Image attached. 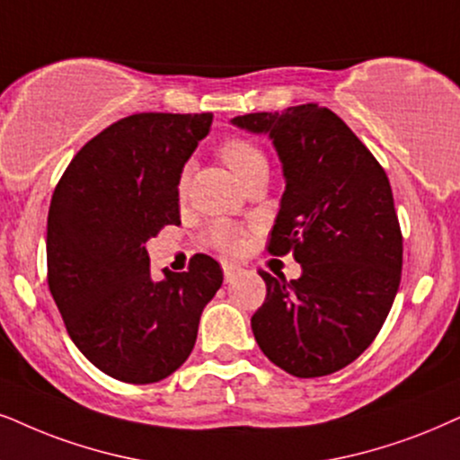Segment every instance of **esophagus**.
I'll return each instance as SVG.
<instances>
[{"instance_id": "1", "label": "esophagus", "mask_w": 460, "mask_h": 460, "mask_svg": "<svg viewBox=\"0 0 460 460\" xmlns=\"http://www.w3.org/2000/svg\"><path fill=\"white\" fill-rule=\"evenodd\" d=\"M242 267L235 265V263H229V261H225L223 263V273H225V282H234L237 276H240Z\"/></svg>"}]
</instances>
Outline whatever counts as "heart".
<instances>
[{
	"label": "heart",
	"instance_id": "obj_1",
	"mask_svg": "<svg viewBox=\"0 0 460 460\" xmlns=\"http://www.w3.org/2000/svg\"><path fill=\"white\" fill-rule=\"evenodd\" d=\"M220 156H223L226 165L231 167V172H234L240 180L246 178L254 167L261 165V163H265L263 153H261L252 142H248V139L243 137L225 139V142L220 144ZM187 180L189 173L184 172L182 176H180V189L187 187ZM206 240L208 243H212V246H217L220 250H237L242 246L240 231H237L234 225L223 223V220H220V223H214L210 229L206 231Z\"/></svg>",
	"mask_w": 460,
	"mask_h": 460
}]
</instances>
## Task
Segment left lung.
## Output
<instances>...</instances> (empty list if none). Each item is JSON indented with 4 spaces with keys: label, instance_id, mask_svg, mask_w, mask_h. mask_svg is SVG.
Wrapping results in <instances>:
<instances>
[{
    "label": "left lung",
    "instance_id": "obj_1",
    "mask_svg": "<svg viewBox=\"0 0 460 460\" xmlns=\"http://www.w3.org/2000/svg\"><path fill=\"white\" fill-rule=\"evenodd\" d=\"M267 136L282 163L270 252L301 265L297 280L259 271L267 297L254 340L295 377H321L360 357L385 324L401 282L403 240L386 172L340 116L316 103L231 119Z\"/></svg>",
    "mask_w": 460,
    "mask_h": 460
}]
</instances>
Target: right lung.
<instances>
[{
    "mask_svg": "<svg viewBox=\"0 0 460 460\" xmlns=\"http://www.w3.org/2000/svg\"><path fill=\"white\" fill-rule=\"evenodd\" d=\"M212 114L144 112L86 142L49 210V288L69 337L103 374L153 385L189 358L223 270L195 254L189 271L150 278L146 243L180 225L184 163L210 133Z\"/></svg>",
    "mask_w": 460,
    "mask_h": 460,
    "instance_id": "right-lung-1",
    "label": "right lung"
}]
</instances>
